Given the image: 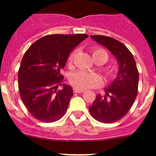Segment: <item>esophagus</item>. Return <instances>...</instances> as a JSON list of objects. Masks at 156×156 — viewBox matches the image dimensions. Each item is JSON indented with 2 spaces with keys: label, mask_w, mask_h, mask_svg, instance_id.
Wrapping results in <instances>:
<instances>
[{
  "label": "esophagus",
  "mask_w": 156,
  "mask_h": 156,
  "mask_svg": "<svg viewBox=\"0 0 156 156\" xmlns=\"http://www.w3.org/2000/svg\"><path fill=\"white\" fill-rule=\"evenodd\" d=\"M83 92H85L84 90H80L78 89V88H73V92H75V93H83Z\"/></svg>",
  "instance_id": "obj_1"
}]
</instances>
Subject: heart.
Masks as SVG:
<instances>
[{
  "label": "heart",
  "mask_w": 156,
  "mask_h": 156,
  "mask_svg": "<svg viewBox=\"0 0 156 156\" xmlns=\"http://www.w3.org/2000/svg\"><path fill=\"white\" fill-rule=\"evenodd\" d=\"M76 51L71 54L69 58V62H72L73 58L76 55ZM92 56L95 60H101L102 63L107 62L108 60V54L103 48H96L92 51ZM104 72L108 77H113L115 76V69L112 67L108 66L104 68ZM70 83L76 88L81 90L88 89L92 87H97L100 85L102 83V78L99 74L93 73H88L86 71H77L76 73H73L69 78Z\"/></svg>",
  "instance_id": "heart-1"
}]
</instances>
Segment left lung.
<instances>
[{"mask_svg": "<svg viewBox=\"0 0 156 156\" xmlns=\"http://www.w3.org/2000/svg\"><path fill=\"white\" fill-rule=\"evenodd\" d=\"M92 39L106 47L119 64L116 78L105 88V96L97 94L89 112L97 121L114 123L128 112L138 94L139 72L132 52L123 44L112 37L91 36Z\"/></svg>", "mask_w": 156, "mask_h": 156, "instance_id": "left-lung-1", "label": "left lung"}]
</instances>
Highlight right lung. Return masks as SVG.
Listing matches in <instances>:
<instances>
[{
	"label": "right lung",
	"mask_w": 156,
	"mask_h": 156,
	"mask_svg": "<svg viewBox=\"0 0 156 156\" xmlns=\"http://www.w3.org/2000/svg\"><path fill=\"white\" fill-rule=\"evenodd\" d=\"M88 37L86 34L47 35L37 40L24 53L18 71V87L23 104L34 118L55 122L66 112L72 87L63 83L60 70L70 52Z\"/></svg>",
	"instance_id": "obj_1"
}]
</instances>
